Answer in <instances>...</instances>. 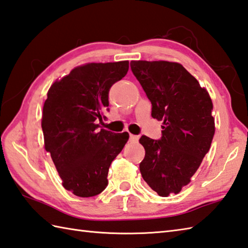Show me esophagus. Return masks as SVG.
<instances>
[{"label":"esophagus","instance_id":"34e87169","mask_svg":"<svg viewBox=\"0 0 248 248\" xmlns=\"http://www.w3.org/2000/svg\"><path fill=\"white\" fill-rule=\"evenodd\" d=\"M130 140H131V142H133V143L138 142V140H139V137H138V135L130 134Z\"/></svg>","mask_w":248,"mask_h":248}]
</instances>
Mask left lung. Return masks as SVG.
<instances>
[{
    "label": "left lung",
    "instance_id": "8db88e82",
    "mask_svg": "<svg viewBox=\"0 0 248 248\" xmlns=\"http://www.w3.org/2000/svg\"><path fill=\"white\" fill-rule=\"evenodd\" d=\"M131 70L152 102V117L162 120L159 140L143 135L144 181L159 196L178 193L200 167L215 134L213 103L205 88L181 63L131 61Z\"/></svg>",
    "mask_w": 248,
    "mask_h": 248
}]
</instances>
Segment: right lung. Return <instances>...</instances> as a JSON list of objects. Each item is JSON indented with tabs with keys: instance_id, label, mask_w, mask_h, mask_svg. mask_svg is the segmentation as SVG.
Masks as SVG:
<instances>
[{
	"instance_id": "obj_1",
	"label": "right lung",
	"mask_w": 248,
	"mask_h": 248,
	"mask_svg": "<svg viewBox=\"0 0 248 248\" xmlns=\"http://www.w3.org/2000/svg\"><path fill=\"white\" fill-rule=\"evenodd\" d=\"M128 70L129 61L86 63L56 80L47 92L42 116L44 145L62 186L77 197L104 190L110 163L128 142V132L96 130L108 110L110 87Z\"/></svg>"
}]
</instances>
